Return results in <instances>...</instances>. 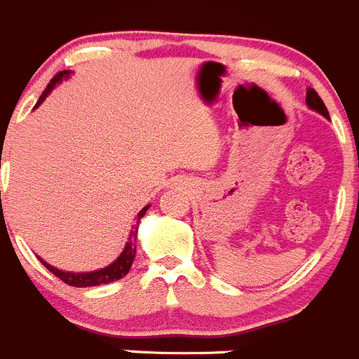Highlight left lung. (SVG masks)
I'll use <instances>...</instances> for the list:
<instances>
[{"mask_svg": "<svg viewBox=\"0 0 359 359\" xmlns=\"http://www.w3.org/2000/svg\"><path fill=\"white\" fill-rule=\"evenodd\" d=\"M306 104L311 108V110H315V111H318V114L324 115L325 119H330V114H327V108H325L324 101L320 100V96H318V94L313 90V88H308V92H306Z\"/></svg>", "mask_w": 359, "mask_h": 359, "instance_id": "left-lung-1", "label": "left lung"}]
</instances>
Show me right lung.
<instances>
[{"instance_id": "obj_1", "label": "right lung", "mask_w": 359, "mask_h": 359, "mask_svg": "<svg viewBox=\"0 0 359 359\" xmlns=\"http://www.w3.org/2000/svg\"><path fill=\"white\" fill-rule=\"evenodd\" d=\"M69 74H71V71H62V72H58V74H55V78L49 81L48 87H46L44 92H42V96L39 97L35 108H37L39 104H41L46 97H48L49 92L57 87V83H60L64 78H69ZM147 210H149V205L144 206V208L140 210L139 215H137V222H135L133 229H131V233H130V238H128L126 245H124V251L121 252L119 258L115 259L114 263H110L108 267L100 269V271H92V272H67V271H60V269L53 267V265L46 263L42 258H39V259H41L42 265H44V267L48 269L51 274H55L57 278H60L62 281L67 283V285H71V287L87 288V287H97V285H107V283L117 281V279L124 278V276L130 272L131 263H133V259H135V252H137V245H135V242H137V231H139L140 219L146 215Z\"/></svg>"}]
</instances>
